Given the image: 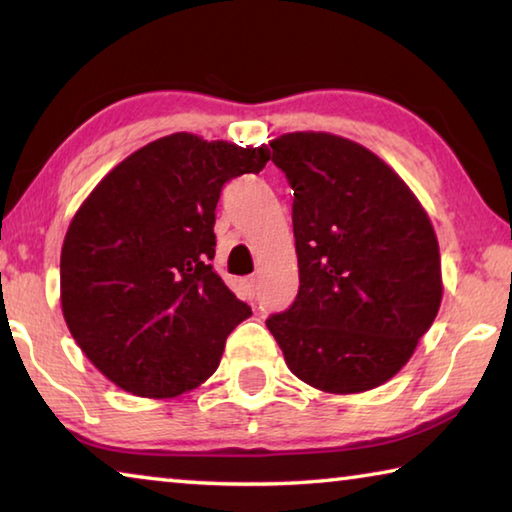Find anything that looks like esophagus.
<instances>
[{
	"mask_svg": "<svg viewBox=\"0 0 512 512\" xmlns=\"http://www.w3.org/2000/svg\"><path fill=\"white\" fill-rule=\"evenodd\" d=\"M244 287H246V291H248V298H255V291H257V277H255V275L246 277V280H244Z\"/></svg>",
	"mask_w": 512,
	"mask_h": 512,
	"instance_id": "1",
	"label": "esophagus"
}]
</instances>
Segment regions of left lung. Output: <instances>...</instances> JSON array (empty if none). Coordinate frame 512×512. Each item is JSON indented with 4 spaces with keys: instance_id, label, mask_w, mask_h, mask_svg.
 <instances>
[{
    "instance_id": "obj_1",
    "label": "left lung",
    "mask_w": 512,
    "mask_h": 512,
    "mask_svg": "<svg viewBox=\"0 0 512 512\" xmlns=\"http://www.w3.org/2000/svg\"><path fill=\"white\" fill-rule=\"evenodd\" d=\"M293 187L300 289L266 320L289 370L334 395L386 384L413 357L443 300L438 239L388 164L345 137H275Z\"/></svg>"
}]
</instances>
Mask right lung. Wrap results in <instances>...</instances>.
Returning a JSON list of instances; mask_svg holds the SVG:
<instances>
[{"instance_id":"right-lung-1","label":"right lung","mask_w":512,"mask_h":512,"mask_svg":"<svg viewBox=\"0 0 512 512\" xmlns=\"http://www.w3.org/2000/svg\"><path fill=\"white\" fill-rule=\"evenodd\" d=\"M271 160L173 133L121 160L85 198L60 250V307L85 357L121 391L176 397L219 368L225 339L253 311L214 259L221 187Z\"/></svg>"}]
</instances>
